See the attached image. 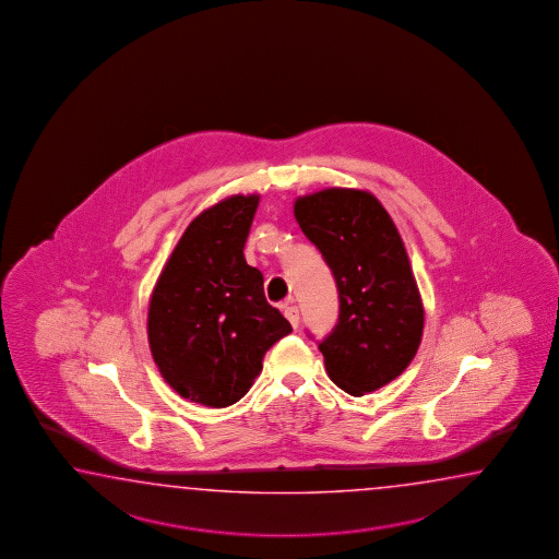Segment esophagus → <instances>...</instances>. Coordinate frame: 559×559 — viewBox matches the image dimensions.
<instances>
[{
    "mask_svg": "<svg viewBox=\"0 0 559 559\" xmlns=\"http://www.w3.org/2000/svg\"><path fill=\"white\" fill-rule=\"evenodd\" d=\"M284 316L287 318V321L292 323V328L299 325V309H297V306H294V301H287V304H285Z\"/></svg>",
    "mask_w": 559,
    "mask_h": 559,
    "instance_id": "esophagus-1",
    "label": "esophagus"
}]
</instances>
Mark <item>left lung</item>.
<instances>
[{
	"mask_svg": "<svg viewBox=\"0 0 559 559\" xmlns=\"http://www.w3.org/2000/svg\"><path fill=\"white\" fill-rule=\"evenodd\" d=\"M294 215L330 265L340 318L320 342L328 376L349 395L376 392L416 357L424 304L400 231L369 191L297 198Z\"/></svg>",
	"mask_w": 559,
	"mask_h": 559,
	"instance_id": "left-lung-1",
	"label": "left lung"
}]
</instances>
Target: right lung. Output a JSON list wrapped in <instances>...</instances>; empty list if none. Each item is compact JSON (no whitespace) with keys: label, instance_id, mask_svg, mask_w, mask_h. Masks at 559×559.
<instances>
[{"label":"right lung","instance_id":"add662e5","mask_svg":"<svg viewBox=\"0 0 559 559\" xmlns=\"http://www.w3.org/2000/svg\"><path fill=\"white\" fill-rule=\"evenodd\" d=\"M260 195H231L191 222L157 277L147 340L176 392L227 407L250 392L265 352L292 332L243 258Z\"/></svg>","mask_w":559,"mask_h":559}]
</instances>
